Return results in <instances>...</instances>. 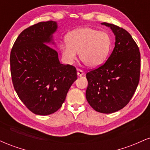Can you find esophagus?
Returning <instances> with one entry per match:
<instances>
[{"label": "esophagus", "mask_w": 150, "mask_h": 150, "mask_svg": "<svg viewBox=\"0 0 150 150\" xmlns=\"http://www.w3.org/2000/svg\"><path fill=\"white\" fill-rule=\"evenodd\" d=\"M77 76L81 77V76H82V75H84V72L82 71V70L77 69Z\"/></svg>", "instance_id": "obj_1"}]
</instances>
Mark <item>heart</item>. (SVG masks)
Masks as SVG:
<instances>
[{"instance_id": "1", "label": "heart", "mask_w": 150, "mask_h": 150, "mask_svg": "<svg viewBox=\"0 0 150 150\" xmlns=\"http://www.w3.org/2000/svg\"><path fill=\"white\" fill-rule=\"evenodd\" d=\"M67 43L60 45L64 61L72 64L79 53L80 60L89 68H97L107 59L111 46V39L105 32L84 27L68 34Z\"/></svg>"}]
</instances>
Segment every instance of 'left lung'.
<instances>
[{"instance_id":"left-lung-1","label":"left lung","mask_w":150,"mask_h":150,"mask_svg":"<svg viewBox=\"0 0 150 150\" xmlns=\"http://www.w3.org/2000/svg\"><path fill=\"white\" fill-rule=\"evenodd\" d=\"M115 35V46L106 63L86 74V98L98 112L111 113L122 109L133 96L140 80V53L126 30L103 22Z\"/></svg>"}]
</instances>
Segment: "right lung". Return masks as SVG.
<instances>
[{"mask_svg":"<svg viewBox=\"0 0 150 150\" xmlns=\"http://www.w3.org/2000/svg\"><path fill=\"white\" fill-rule=\"evenodd\" d=\"M57 29L54 21L31 26L18 36L10 53L15 92L37 115L46 116L58 111L77 80L76 68L61 64L57 51L50 47L56 46L53 34Z\"/></svg>","mask_w":150,"mask_h":150,"instance_id":"right-lung-1","label":"right lung"}]
</instances>
